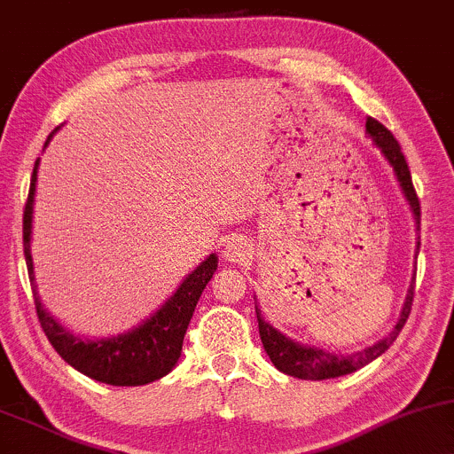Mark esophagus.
Wrapping results in <instances>:
<instances>
[{"label":"esophagus","instance_id":"34e87169","mask_svg":"<svg viewBox=\"0 0 454 454\" xmlns=\"http://www.w3.org/2000/svg\"><path fill=\"white\" fill-rule=\"evenodd\" d=\"M251 258V243L247 239L237 234V237L228 239L226 245H223V260L234 262V264H243Z\"/></svg>","mask_w":454,"mask_h":454}]
</instances>
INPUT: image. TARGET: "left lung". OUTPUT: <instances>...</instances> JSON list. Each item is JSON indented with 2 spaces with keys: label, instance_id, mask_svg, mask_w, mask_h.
<instances>
[{
  "label": "left lung",
  "instance_id": "1",
  "mask_svg": "<svg viewBox=\"0 0 454 454\" xmlns=\"http://www.w3.org/2000/svg\"><path fill=\"white\" fill-rule=\"evenodd\" d=\"M365 133L372 137V141L379 145V150L383 152L387 162L393 167V173H395L397 182H400L403 196H406L408 205L414 213V222H417V231H420V205L417 190L412 185V175L411 168H408L406 158L402 154V147L397 144V139L393 137L391 130L385 129L379 120L368 118L365 120ZM420 241H417V254H419ZM417 277V275H414ZM414 277L411 287H408L406 300H403V307L400 313V319L393 325V330L385 338H380L379 342H374L372 347L364 348V351L351 353V355H336L330 351H324V348L300 345V342L292 340L286 334H281L279 330H275L269 321H264L260 309L255 307V315H258V327H260V338L262 345H264V351L269 353L270 362L275 364L277 370H281L283 374L294 376V379H304V380H325V379H336V376L351 374L355 370L364 368L365 364L374 362L376 357H380L387 348L393 345L397 334L402 332L403 324H406L408 315H411L412 309V298H414Z\"/></svg>",
  "mask_w": 454,
  "mask_h": 454
}]
</instances>
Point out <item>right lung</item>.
I'll use <instances>...</instances> for the list:
<instances>
[{"label":"right lung","instance_id":"1","mask_svg":"<svg viewBox=\"0 0 454 454\" xmlns=\"http://www.w3.org/2000/svg\"><path fill=\"white\" fill-rule=\"evenodd\" d=\"M54 135V133H52ZM51 135V137H52ZM51 137L46 139V145ZM43 145V147H46ZM37 165L31 175V188L27 196L25 215H23V245L27 270H29L31 286H34L35 310L40 319L43 334L48 336L51 345L71 368L86 374L92 380L114 385V387H137L154 383V380L167 376L177 364L182 355V345L185 330L199 302L200 294L211 281L213 272L217 270V255L211 254L205 262H200L185 279L179 283L173 296L156 310L154 315L141 321L137 327L124 334L112 338H99V340H86L71 334L69 330L59 324L54 317L43 309L40 296H37L34 258H31V223H34V196L37 182Z\"/></svg>","mask_w":454,"mask_h":454}]
</instances>
